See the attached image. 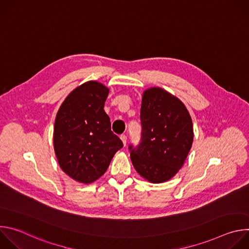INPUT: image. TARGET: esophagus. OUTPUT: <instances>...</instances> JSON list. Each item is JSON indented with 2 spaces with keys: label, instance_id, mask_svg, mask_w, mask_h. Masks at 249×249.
<instances>
[{
  "label": "esophagus",
  "instance_id": "1",
  "mask_svg": "<svg viewBox=\"0 0 249 249\" xmlns=\"http://www.w3.org/2000/svg\"><path fill=\"white\" fill-rule=\"evenodd\" d=\"M120 139H121V141H122V143H123V145H124V146H126V142H127V137H126L125 135H121V136H120Z\"/></svg>",
  "mask_w": 249,
  "mask_h": 249
}]
</instances>
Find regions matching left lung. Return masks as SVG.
<instances>
[{
  "label": "left lung",
  "mask_w": 249,
  "mask_h": 249,
  "mask_svg": "<svg viewBox=\"0 0 249 249\" xmlns=\"http://www.w3.org/2000/svg\"><path fill=\"white\" fill-rule=\"evenodd\" d=\"M141 122V143L129 148L133 166L151 183L168 181L182 167L192 147L190 113L178 97L153 87L142 95Z\"/></svg>",
  "instance_id": "8db88e82"
}]
</instances>
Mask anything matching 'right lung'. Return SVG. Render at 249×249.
Returning <instances> with one entry per match:
<instances>
[{
	"mask_svg": "<svg viewBox=\"0 0 249 249\" xmlns=\"http://www.w3.org/2000/svg\"><path fill=\"white\" fill-rule=\"evenodd\" d=\"M108 93L103 84L86 82L68 94L56 115L53 145L58 163L80 183L97 180L123 147L103 109Z\"/></svg>",
	"mask_w": 249,
	"mask_h": 249,
	"instance_id": "right-lung-1",
	"label": "right lung"
}]
</instances>
